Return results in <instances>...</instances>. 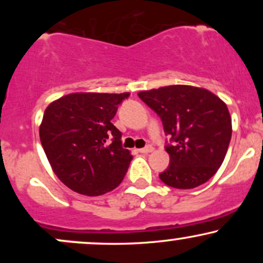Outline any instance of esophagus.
Returning <instances> with one entry per match:
<instances>
[{
  "mask_svg": "<svg viewBox=\"0 0 263 263\" xmlns=\"http://www.w3.org/2000/svg\"><path fill=\"white\" fill-rule=\"evenodd\" d=\"M152 151H153V147L151 146V144H148V146H146V147H143V148L138 149V152H140V153H149V152H152Z\"/></svg>",
  "mask_w": 263,
  "mask_h": 263,
  "instance_id": "1",
  "label": "esophagus"
}]
</instances>
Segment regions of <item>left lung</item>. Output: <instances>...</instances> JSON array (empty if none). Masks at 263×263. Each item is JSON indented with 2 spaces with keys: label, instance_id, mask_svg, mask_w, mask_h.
I'll return each mask as SVG.
<instances>
[{
  "label": "left lung",
  "instance_id": "1",
  "mask_svg": "<svg viewBox=\"0 0 263 263\" xmlns=\"http://www.w3.org/2000/svg\"><path fill=\"white\" fill-rule=\"evenodd\" d=\"M147 106L161 117L170 143L164 147L170 165L159 174L177 189L201 185L218 172L231 140L228 106L209 90L171 85L138 92Z\"/></svg>",
  "mask_w": 263,
  "mask_h": 263
}]
</instances>
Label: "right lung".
I'll list each match as a JSON object with an SVG mask.
<instances>
[{
  "instance_id": "right-lung-1",
  "label": "right lung",
  "mask_w": 263,
  "mask_h": 263,
  "mask_svg": "<svg viewBox=\"0 0 263 263\" xmlns=\"http://www.w3.org/2000/svg\"><path fill=\"white\" fill-rule=\"evenodd\" d=\"M128 96L69 93L45 108L39 137L54 173L68 188L96 197L122 182L132 155L111 120Z\"/></svg>"
}]
</instances>
